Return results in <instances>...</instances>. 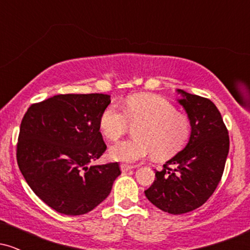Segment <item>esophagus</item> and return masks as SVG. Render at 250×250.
I'll return each instance as SVG.
<instances>
[{
	"label": "esophagus",
	"mask_w": 250,
	"mask_h": 250,
	"mask_svg": "<svg viewBox=\"0 0 250 250\" xmlns=\"http://www.w3.org/2000/svg\"><path fill=\"white\" fill-rule=\"evenodd\" d=\"M134 167L133 166H129V165H121V170L122 173H125V171L130 170V169H133Z\"/></svg>",
	"instance_id": "34e87169"
}]
</instances>
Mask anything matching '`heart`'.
I'll return each mask as SVG.
<instances>
[{"label":"heart","mask_w":250,"mask_h":250,"mask_svg":"<svg viewBox=\"0 0 250 250\" xmlns=\"http://www.w3.org/2000/svg\"><path fill=\"white\" fill-rule=\"evenodd\" d=\"M136 140L117 142L109 148L114 161L135 163L154 153L163 160L185 147L190 136V123L179 114L171 103L156 95H135L125 103L123 111L115 104L108 105L100 117V130L109 141H116L130 127Z\"/></svg>","instance_id":"1"}]
</instances>
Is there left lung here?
<instances>
[{"mask_svg": "<svg viewBox=\"0 0 250 250\" xmlns=\"http://www.w3.org/2000/svg\"><path fill=\"white\" fill-rule=\"evenodd\" d=\"M176 93L190 123V136L162 170H155L156 179L145 194L161 210L180 215L201 207L214 193L228 156L229 136L210 100L182 89H176Z\"/></svg>", "mask_w": 250, "mask_h": 250, "instance_id": "obj_1", "label": "left lung"}]
</instances>
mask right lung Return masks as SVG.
Returning <instances> with one entry per match:
<instances>
[{
    "label": "right lung",
    "mask_w": 250,
    "mask_h": 250,
    "mask_svg": "<svg viewBox=\"0 0 250 250\" xmlns=\"http://www.w3.org/2000/svg\"><path fill=\"white\" fill-rule=\"evenodd\" d=\"M105 94H65L30 105L20 128L17 163L31 190L64 215H83L107 199L119 163L90 166L107 149L100 117Z\"/></svg>",
    "instance_id": "right-lung-1"
}]
</instances>
